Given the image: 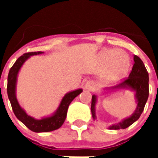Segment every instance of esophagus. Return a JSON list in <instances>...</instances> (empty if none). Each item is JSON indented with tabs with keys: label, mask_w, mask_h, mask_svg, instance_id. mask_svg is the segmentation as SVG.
<instances>
[{
	"label": "esophagus",
	"mask_w": 158,
	"mask_h": 158,
	"mask_svg": "<svg viewBox=\"0 0 158 158\" xmlns=\"http://www.w3.org/2000/svg\"><path fill=\"white\" fill-rule=\"evenodd\" d=\"M85 89H89V90H92L93 89V84L91 81H88L85 84Z\"/></svg>",
	"instance_id": "1"
}]
</instances>
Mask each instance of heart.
<instances>
[{
    "instance_id": "obj_1",
    "label": "heart",
    "mask_w": 158,
    "mask_h": 158,
    "mask_svg": "<svg viewBox=\"0 0 158 158\" xmlns=\"http://www.w3.org/2000/svg\"><path fill=\"white\" fill-rule=\"evenodd\" d=\"M101 62L105 65L104 77L107 82H115L125 77L129 72L131 61L125 53L113 50L101 54Z\"/></svg>"
}]
</instances>
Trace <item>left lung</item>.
Segmentation results:
<instances>
[{"instance_id": "left-lung-1", "label": "left lung", "mask_w": 158, "mask_h": 158, "mask_svg": "<svg viewBox=\"0 0 158 158\" xmlns=\"http://www.w3.org/2000/svg\"><path fill=\"white\" fill-rule=\"evenodd\" d=\"M134 65L132 67V70L130 73L129 77L126 79H124L123 81L118 85L113 87L115 88H127L129 87L132 90L136 91L135 97L137 99V107L134 114L129 118L123 119L122 122L112 125L110 127L111 130L118 129H126L130 127L131 124H133L136 120H138L142 115V111L144 110L145 105L148 100L149 96V73L147 69L145 67L144 63L141 58L137 55L134 56ZM96 97L93 95L92 96V104H91V111L93 118L96 119L95 115V106H96Z\"/></svg>"}]
</instances>
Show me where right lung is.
I'll return each instance as SVG.
<instances>
[{
    "label": "right lung",
    "instance_id": "obj_1",
    "mask_svg": "<svg viewBox=\"0 0 158 158\" xmlns=\"http://www.w3.org/2000/svg\"><path fill=\"white\" fill-rule=\"evenodd\" d=\"M42 53L43 52L42 51L28 52L25 53L22 56L19 57L14 63V65L11 67L8 73V85H7V93H8V99L10 100L11 106H12L14 114L19 121H21L28 129L34 132H49V131H54L61 127L66 118L67 110H68L69 105L73 101V100L82 92V89H80L65 94L62 98L58 110L52 116L43 118L39 120L27 115V113L19 106L16 100V92H15L16 91V78H17L18 72L23 62L31 55L40 54Z\"/></svg>",
    "mask_w": 158,
    "mask_h": 158
}]
</instances>
